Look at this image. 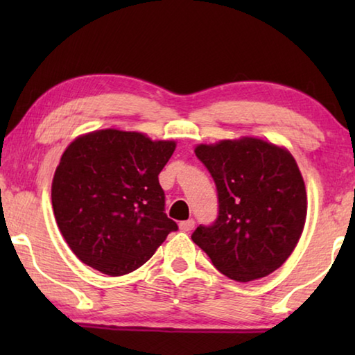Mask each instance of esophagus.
Wrapping results in <instances>:
<instances>
[{
    "label": "esophagus",
    "instance_id": "34e87169",
    "mask_svg": "<svg viewBox=\"0 0 355 355\" xmlns=\"http://www.w3.org/2000/svg\"><path fill=\"white\" fill-rule=\"evenodd\" d=\"M194 225H196L194 219L183 220V222H180V230H182V232H191L192 228H194Z\"/></svg>",
    "mask_w": 355,
    "mask_h": 355
}]
</instances>
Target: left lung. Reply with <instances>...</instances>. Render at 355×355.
Here are the masks:
<instances>
[{"label": "left lung", "instance_id": "obj_1", "mask_svg": "<svg viewBox=\"0 0 355 355\" xmlns=\"http://www.w3.org/2000/svg\"><path fill=\"white\" fill-rule=\"evenodd\" d=\"M214 180L219 213L191 238L227 277L250 282L280 268L296 248L307 216V192L288 150L257 137L200 144Z\"/></svg>", "mask_w": 355, "mask_h": 355}]
</instances>
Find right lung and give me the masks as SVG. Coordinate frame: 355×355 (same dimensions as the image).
<instances>
[{
	"mask_svg": "<svg viewBox=\"0 0 355 355\" xmlns=\"http://www.w3.org/2000/svg\"><path fill=\"white\" fill-rule=\"evenodd\" d=\"M175 150L136 131L98 130L65 148L51 184L59 230L83 263L112 275L142 266L177 222L158 175Z\"/></svg>",
	"mask_w": 355,
	"mask_h": 355,
	"instance_id": "add662e5",
	"label": "right lung"
}]
</instances>
